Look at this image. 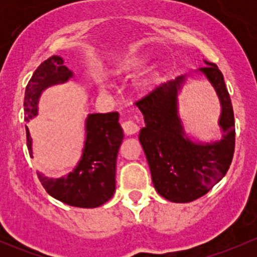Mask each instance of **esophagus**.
I'll use <instances>...</instances> for the list:
<instances>
[{
    "mask_svg": "<svg viewBox=\"0 0 257 257\" xmlns=\"http://www.w3.org/2000/svg\"><path fill=\"white\" fill-rule=\"evenodd\" d=\"M121 128H123L124 133H125L126 136H133V134H136L137 132L139 131L138 124L134 120H131V119L123 121V123H121Z\"/></svg>",
    "mask_w": 257,
    "mask_h": 257,
    "instance_id": "obj_1",
    "label": "esophagus"
}]
</instances>
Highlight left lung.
Here are the masks:
<instances>
[{
    "label": "left lung",
    "instance_id": "obj_1",
    "mask_svg": "<svg viewBox=\"0 0 257 257\" xmlns=\"http://www.w3.org/2000/svg\"><path fill=\"white\" fill-rule=\"evenodd\" d=\"M199 71L216 90L221 104L219 125L222 139L214 143H194L185 136L178 115V92L185 76L163 83L136 105L143 113L145 126L139 141L149 164L154 188L173 203L196 200L225 177L235 149V120L224 76L216 64Z\"/></svg>",
    "mask_w": 257,
    "mask_h": 257
}]
</instances>
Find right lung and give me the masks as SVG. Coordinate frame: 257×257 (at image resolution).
<instances>
[{
	"instance_id": "add662e5",
	"label": "right lung",
	"mask_w": 257,
	"mask_h": 257,
	"mask_svg": "<svg viewBox=\"0 0 257 257\" xmlns=\"http://www.w3.org/2000/svg\"><path fill=\"white\" fill-rule=\"evenodd\" d=\"M73 73L59 56H52L33 73L25 93V120L37 115L38 100L49 85L67 82ZM119 113H94L85 119V141L82 157L74 168L59 178L38 173L46 191L57 200L77 208H97L107 203L115 191L116 155L123 141ZM27 147L32 157V139L26 126Z\"/></svg>"
}]
</instances>
